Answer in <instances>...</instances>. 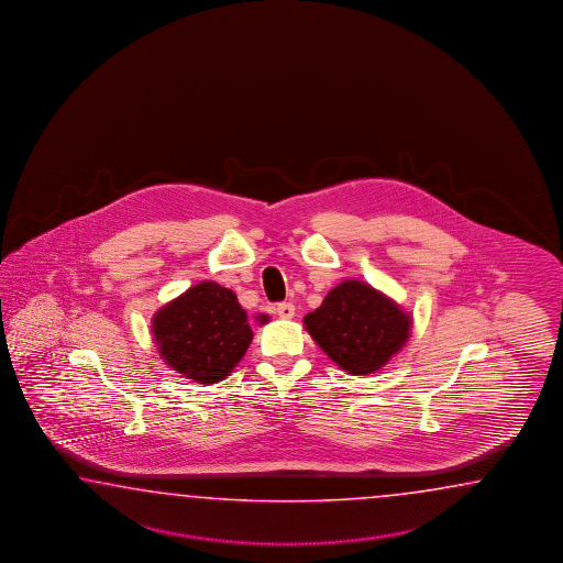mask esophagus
I'll return each mask as SVG.
<instances>
[{
  "mask_svg": "<svg viewBox=\"0 0 563 563\" xmlns=\"http://www.w3.org/2000/svg\"><path fill=\"white\" fill-rule=\"evenodd\" d=\"M276 313L282 320H291L294 313H296V308H294V303L284 301V303H277Z\"/></svg>",
  "mask_w": 563,
  "mask_h": 563,
  "instance_id": "obj_1",
  "label": "esophagus"
}]
</instances>
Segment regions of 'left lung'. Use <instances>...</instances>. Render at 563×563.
<instances>
[{"label": "left lung", "mask_w": 563, "mask_h": 563, "mask_svg": "<svg viewBox=\"0 0 563 563\" xmlns=\"http://www.w3.org/2000/svg\"><path fill=\"white\" fill-rule=\"evenodd\" d=\"M311 340L352 376L380 371L410 338L412 316L360 279H344L303 318Z\"/></svg>", "instance_id": "left-lung-1"}]
</instances>
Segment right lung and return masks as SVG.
Segmentation results:
<instances>
[{"instance_id":"1","label":"right lung","mask_w":563,"mask_h":563,"mask_svg":"<svg viewBox=\"0 0 563 563\" xmlns=\"http://www.w3.org/2000/svg\"><path fill=\"white\" fill-rule=\"evenodd\" d=\"M255 322L264 325L269 316L257 313ZM151 330L165 364L205 386L225 380L253 340L238 296L209 279L156 310Z\"/></svg>"}]
</instances>
